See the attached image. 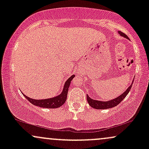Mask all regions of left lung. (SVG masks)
<instances>
[{"mask_svg":"<svg viewBox=\"0 0 149 149\" xmlns=\"http://www.w3.org/2000/svg\"><path fill=\"white\" fill-rule=\"evenodd\" d=\"M118 33L120 34V36H123L124 38H125L128 39V37L124 33H123V32L118 31ZM133 81H134V79H133L132 82V84L128 87L127 90H126L122 94V95H120V96L117 97L115 99H113V100L107 101V102H104V101L103 102V101L92 100V99L90 98L88 95H87V100H88L89 105H90L91 107L96 109H111V108L116 107V106L118 105V104L124 100V98H125V97L127 96V94L129 93L130 90H131L132 86Z\"/></svg>","mask_w":149,"mask_h":149,"instance_id":"obj_1","label":"left lung"}]
</instances>
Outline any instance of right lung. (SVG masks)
<instances>
[{"instance_id": "1", "label": "right lung", "mask_w": 149, "mask_h": 149, "mask_svg": "<svg viewBox=\"0 0 149 149\" xmlns=\"http://www.w3.org/2000/svg\"><path fill=\"white\" fill-rule=\"evenodd\" d=\"M75 77V75H73L70 78H68V80L65 82L64 88H63L62 92L61 94H59L57 96L52 97V98L45 99V100H34V99L30 98L27 97L24 93L23 95L25 98H26L32 104L36 107H39L41 108H46V109H56V108L60 107L66 102V98H67L68 90L71 84V80Z\"/></svg>"}]
</instances>
